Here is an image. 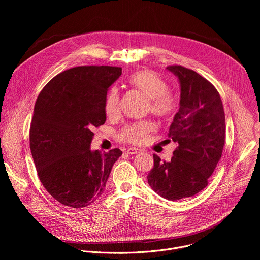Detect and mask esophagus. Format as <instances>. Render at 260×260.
Masks as SVG:
<instances>
[{
	"instance_id": "esophagus-1",
	"label": "esophagus",
	"mask_w": 260,
	"mask_h": 260,
	"mask_svg": "<svg viewBox=\"0 0 260 260\" xmlns=\"http://www.w3.org/2000/svg\"><path fill=\"white\" fill-rule=\"evenodd\" d=\"M126 152L128 154H138V153H141V150L138 149V148H128V149L126 150Z\"/></svg>"
}]
</instances>
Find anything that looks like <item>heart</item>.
<instances>
[{"instance_id": "heart-1", "label": "heart", "mask_w": 260, "mask_h": 260, "mask_svg": "<svg viewBox=\"0 0 260 260\" xmlns=\"http://www.w3.org/2000/svg\"><path fill=\"white\" fill-rule=\"evenodd\" d=\"M128 84L141 91L148 98V109L158 117L168 118L177 110L176 98L169 92L170 86L157 73L150 70H142L134 73L128 78ZM120 94L117 87H111L108 91L104 108L109 117H114L119 113ZM153 131L152 122L148 120L128 123L118 134L120 141L141 145L146 142L148 136Z\"/></svg>"}]
</instances>
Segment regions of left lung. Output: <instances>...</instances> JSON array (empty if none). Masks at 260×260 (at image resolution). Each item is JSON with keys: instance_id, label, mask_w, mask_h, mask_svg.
Masks as SVG:
<instances>
[{"instance_id": "1", "label": "left lung", "mask_w": 260, "mask_h": 260, "mask_svg": "<svg viewBox=\"0 0 260 260\" xmlns=\"http://www.w3.org/2000/svg\"><path fill=\"white\" fill-rule=\"evenodd\" d=\"M167 69L181 87L180 108L168 134L177 148L170 161L153 154L154 166L147 179L157 194L178 201L208 185L225 143V115L219 92L206 78L182 66Z\"/></svg>"}]
</instances>
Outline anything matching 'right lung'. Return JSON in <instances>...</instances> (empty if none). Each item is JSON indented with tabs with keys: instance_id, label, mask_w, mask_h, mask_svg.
<instances>
[{
	"instance_id": "right-lung-1",
	"label": "right lung",
	"mask_w": 260,
	"mask_h": 260,
	"mask_svg": "<svg viewBox=\"0 0 260 260\" xmlns=\"http://www.w3.org/2000/svg\"><path fill=\"white\" fill-rule=\"evenodd\" d=\"M122 69L82 66L51 79L36 101L29 147L39 179L49 194L71 208H84L104 192L118 148L92 151L93 127L106 121L109 87Z\"/></svg>"
}]
</instances>
